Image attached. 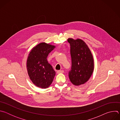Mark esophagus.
Masks as SVG:
<instances>
[{
	"label": "esophagus",
	"mask_w": 120,
	"mask_h": 120,
	"mask_svg": "<svg viewBox=\"0 0 120 120\" xmlns=\"http://www.w3.org/2000/svg\"><path fill=\"white\" fill-rule=\"evenodd\" d=\"M64 71L63 70H58L57 71V74H62V73H64Z\"/></svg>",
	"instance_id": "esophagus-1"
}]
</instances>
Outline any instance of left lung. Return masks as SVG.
<instances>
[{
    "mask_svg": "<svg viewBox=\"0 0 120 120\" xmlns=\"http://www.w3.org/2000/svg\"><path fill=\"white\" fill-rule=\"evenodd\" d=\"M72 59L71 69L69 72L71 82L75 86L83 84L91 77L94 70V61L88 45L81 39L69 38Z\"/></svg>",
    "mask_w": 120,
    "mask_h": 120,
    "instance_id": "obj_1",
    "label": "left lung"
}]
</instances>
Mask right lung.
<instances>
[{
  "instance_id": "add662e5",
  "label": "right lung",
  "mask_w": 120,
  "mask_h": 120,
  "mask_svg": "<svg viewBox=\"0 0 120 120\" xmlns=\"http://www.w3.org/2000/svg\"><path fill=\"white\" fill-rule=\"evenodd\" d=\"M56 46L42 42L34 46L30 52L26 62L29 77L36 86L47 88L52 83L56 72L47 60L48 54Z\"/></svg>"
}]
</instances>
